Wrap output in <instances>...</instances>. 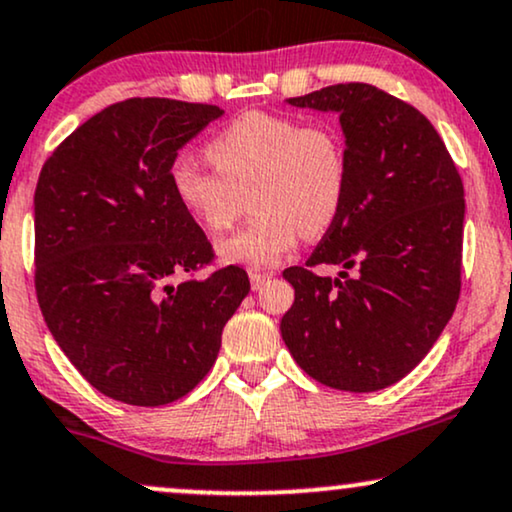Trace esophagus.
Returning <instances> with one entry per match:
<instances>
[{
	"instance_id": "obj_1",
	"label": "esophagus",
	"mask_w": 512,
	"mask_h": 512,
	"mask_svg": "<svg viewBox=\"0 0 512 512\" xmlns=\"http://www.w3.org/2000/svg\"><path fill=\"white\" fill-rule=\"evenodd\" d=\"M249 280H251V287H254L258 292L261 287H266V282H270V275L268 273H258V270H251Z\"/></svg>"
}]
</instances>
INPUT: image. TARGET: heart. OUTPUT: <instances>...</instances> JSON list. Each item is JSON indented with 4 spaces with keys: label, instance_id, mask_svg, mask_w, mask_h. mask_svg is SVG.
<instances>
[{
    "label": "heart",
    "instance_id": "1",
    "mask_svg": "<svg viewBox=\"0 0 512 512\" xmlns=\"http://www.w3.org/2000/svg\"><path fill=\"white\" fill-rule=\"evenodd\" d=\"M206 154L216 170L189 156L170 166V187L182 211L213 235L242 216L246 194L258 211L244 230L218 244L225 263L275 266L301 235H325L342 213L349 151L330 123L246 111L208 142Z\"/></svg>",
    "mask_w": 512,
    "mask_h": 512
}]
</instances>
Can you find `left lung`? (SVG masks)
<instances>
[{
  "instance_id": "obj_1",
  "label": "left lung",
  "mask_w": 512,
  "mask_h": 512,
  "mask_svg": "<svg viewBox=\"0 0 512 512\" xmlns=\"http://www.w3.org/2000/svg\"><path fill=\"white\" fill-rule=\"evenodd\" d=\"M287 102L339 113L349 192L306 268L282 273L294 287L282 339L325 387L384 389L427 356L456 311L463 180L434 125L377 87L342 82ZM323 262L345 270L320 278L312 268Z\"/></svg>"
}]
</instances>
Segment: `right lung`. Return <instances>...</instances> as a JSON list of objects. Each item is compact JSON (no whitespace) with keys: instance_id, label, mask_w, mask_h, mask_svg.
I'll return each instance as SVG.
<instances>
[{"instance_id":"add662e5","label":"right lung","mask_w":512,"mask_h":512,"mask_svg":"<svg viewBox=\"0 0 512 512\" xmlns=\"http://www.w3.org/2000/svg\"><path fill=\"white\" fill-rule=\"evenodd\" d=\"M223 116L211 104L135 97L106 106L44 161L35 189V289L82 377L130 406L178 401L216 363L249 275L213 261L170 187L178 151Z\"/></svg>"}]
</instances>
